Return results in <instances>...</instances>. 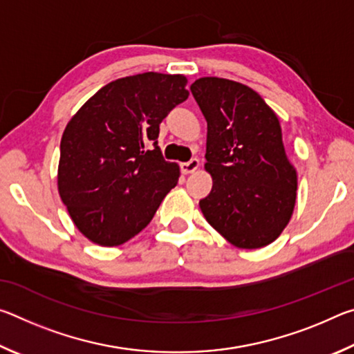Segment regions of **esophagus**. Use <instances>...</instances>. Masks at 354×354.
Returning a JSON list of instances; mask_svg holds the SVG:
<instances>
[{
	"instance_id": "1",
	"label": "esophagus",
	"mask_w": 354,
	"mask_h": 354,
	"mask_svg": "<svg viewBox=\"0 0 354 354\" xmlns=\"http://www.w3.org/2000/svg\"><path fill=\"white\" fill-rule=\"evenodd\" d=\"M200 169V162L198 159H192L189 162H183L181 164V171L184 175H190V173H194Z\"/></svg>"
}]
</instances>
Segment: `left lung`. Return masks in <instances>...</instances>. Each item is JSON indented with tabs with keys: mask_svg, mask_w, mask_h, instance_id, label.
<instances>
[{
	"mask_svg": "<svg viewBox=\"0 0 354 354\" xmlns=\"http://www.w3.org/2000/svg\"><path fill=\"white\" fill-rule=\"evenodd\" d=\"M190 91L207 122L212 190L201 212L234 247H267L290 221L298 187L277 113L253 88L225 77H200Z\"/></svg>",
	"mask_w": 354,
	"mask_h": 354,
	"instance_id": "1",
	"label": "left lung"
}]
</instances>
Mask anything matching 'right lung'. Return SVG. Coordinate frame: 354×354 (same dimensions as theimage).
Masks as SVG:
<instances>
[{
  "label": "right lung",
  "instance_id": "1",
  "mask_svg": "<svg viewBox=\"0 0 354 354\" xmlns=\"http://www.w3.org/2000/svg\"><path fill=\"white\" fill-rule=\"evenodd\" d=\"M187 77L156 71L101 87L70 118L61 139L57 190L75 226L101 247L139 234L178 184L156 139L159 124L187 100ZM149 141L153 150H147Z\"/></svg>",
  "mask_w": 354,
  "mask_h": 354
}]
</instances>
